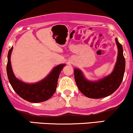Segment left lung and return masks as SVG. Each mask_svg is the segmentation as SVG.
Masks as SVG:
<instances>
[{"label":"left lung","mask_w":133,"mask_h":133,"mask_svg":"<svg viewBox=\"0 0 133 133\" xmlns=\"http://www.w3.org/2000/svg\"><path fill=\"white\" fill-rule=\"evenodd\" d=\"M118 54L117 61L111 74L97 81H90L85 78L82 71L74 69V78L79 91L86 97L99 99L111 95L117 89L121 84L125 71V59L122 45L116 38Z\"/></svg>","instance_id":"left-lung-1"}]
</instances>
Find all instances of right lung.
<instances>
[{"label": "right lung", "mask_w": 133, "mask_h": 133, "mask_svg": "<svg viewBox=\"0 0 133 133\" xmlns=\"http://www.w3.org/2000/svg\"><path fill=\"white\" fill-rule=\"evenodd\" d=\"M12 49V47L7 56V73L9 82L15 92L22 99L30 103H40L51 98L56 92L59 74L65 64H59L55 67L51 73L41 81L34 84L25 83L16 78L14 74L10 62Z\"/></svg>", "instance_id": "1"}]
</instances>
